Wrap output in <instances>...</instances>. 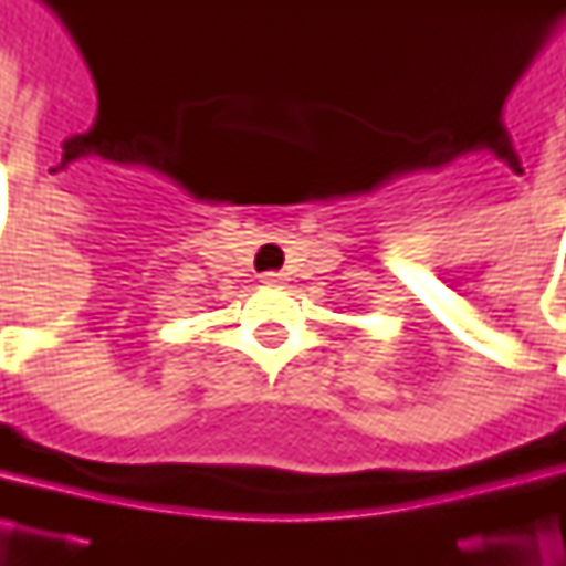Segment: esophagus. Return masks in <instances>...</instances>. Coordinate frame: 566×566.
I'll return each mask as SVG.
<instances>
[{
	"label": "esophagus",
	"mask_w": 566,
	"mask_h": 566,
	"mask_svg": "<svg viewBox=\"0 0 566 566\" xmlns=\"http://www.w3.org/2000/svg\"><path fill=\"white\" fill-rule=\"evenodd\" d=\"M263 282H266V284H282L284 272H263Z\"/></svg>",
	"instance_id": "1"
}]
</instances>
